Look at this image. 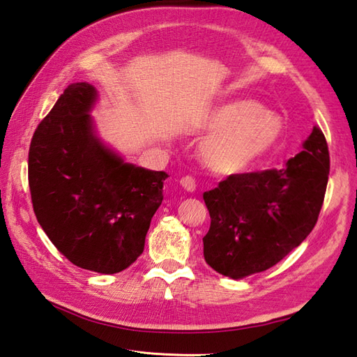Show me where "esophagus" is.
Instances as JSON below:
<instances>
[{"instance_id": "34e87169", "label": "esophagus", "mask_w": 357, "mask_h": 357, "mask_svg": "<svg viewBox=\"0 0 357 357\" xmlns=\"http://www.w3.org/2000/svg\"><path fill=\"white\" fill-rule=\"evenodd\" d=\"M180 186L188 192H194L195 191V180L192 177H183L180 180Z\"/></svg>"}]
</instances>
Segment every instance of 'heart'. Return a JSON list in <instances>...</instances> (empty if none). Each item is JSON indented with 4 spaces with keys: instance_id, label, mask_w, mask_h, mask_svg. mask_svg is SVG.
<instances>
[{
    "instance_id": "1",
    "label": "heart",
    "mask_w": 357,
    "mask_h": 357,
    "mask_svg": "<svg viewBox=\"0 0 357 357\" xmlns=\"http://www.w3.org/2000/svg\"><path fill=\"white\" fill-rule=\"evenodd\" d=\"M202 126L213 132L202 144V162L223 176L248 171L278 145L284 134L281 116L252 99H232L211 108Z\"/></svg>"
}]
</instances>
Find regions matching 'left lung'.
<instances>
[{"label": "left lung", "mask_w": 357, "mask_h": 357, "mask_svg": "<svg viewBox=\"0 0 357 357\" xmlns=\"http://www.w3.org/2000/svg\"><path fill=\"white\" fill-rule=\"evenodd\" d=\"M278 169L231 176L203 194L211 215L204 259L232 280L264 272L312 232L326 195L330 155L319 128Z\"/></svg>", "instance_id": "left-lung-1"}]
</instances>
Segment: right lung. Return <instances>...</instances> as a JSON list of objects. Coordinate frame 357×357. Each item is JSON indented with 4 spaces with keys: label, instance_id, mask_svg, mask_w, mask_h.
Wrapping results in <instances>:
<instances>
[{
    "label": "right lung",
    "instance_id": "add662e5",
    "mask_svg": "<svg viewBox=\"0 0 357 357\" xmlns=\"http://www.w3.org/2000/svg\"><path fill=\"white\" fill-rule=\"evenodd\" d=\"M98 100L89 82L61 94L31 139L29 186L38 223L62 255L113 275L144 252L168 174L125 162L100 139Z\"/></svg>",
    "mask_w": 357,
    "mask_h": 357
}]
</instances>
